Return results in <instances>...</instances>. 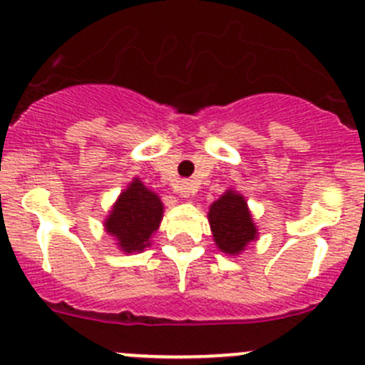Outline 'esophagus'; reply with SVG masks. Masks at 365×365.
<instances>
[{"label":"esophagus","instance_id":"esophagus-1","mask_svg":"<svg viewBox=\"0 0 365 365\" xmlns=\"http://www.w3.org/2000/svg\"><path fill=\"white\" fill-rule=\"evenodd\" d=\"M178 194L182 197H190L194 192H196V187H194L192 182H189V180H183V182L178 183Z\"/></svg>","mask_w":365,"mask_h":365}]
</instances>
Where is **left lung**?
<instances>
[{"mask_svg": "<svg viewBox=\"0 0 365 365\" xmlns=\"http://www.w3.org/2000/svg\"><path fill=\"white\" fill-rule=\"evenodd\" d=\"M208 222L213 242L227 256H238L259 237L247 201L235 189H227L210 205Z\"/></svg>", "mask_w": 365, "mask_h": 365, "instance_id": "1", "label": "left lung"}]
</instances>
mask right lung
<instances>
[{
    "mask_svg": "<svg viewBox=\"0 0 365 365\" xmlns=\"http://www.w3.org/2000/svg\"><path fill=\"white\" fill-rule=\"evenodd\" d=\"M164 203L135 176L118 196L104 220V230L121 252H143L160 226Z\"/></svg>",
    "mask_w": 365,
    "mask_h": 365,
    "instance_id": "1",
    "label": "right lung"
}]
</instances>
